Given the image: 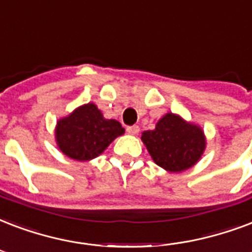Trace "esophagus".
Listing matches in <instances>:
<instances>
[{
  "label": "esophagus",
  "instance_id": "obj_1",
  "mask_svg": "<svg viewBox=\"0 0 252 252\" xmlns=\"http://www.w3.org/2000/svg\"><path fill=\"white\" fill-rule=\"evenodd\" d=\"M126 132L130 134H137L140 132V128L139 126H126Z\"/></svg>",
  "mask_w": 252,
  "mask_h": 252
}]
</instances>
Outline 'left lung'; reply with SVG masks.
<instances>
[{
    "instance_id": "8db88e82",
    "label": "left lung",
    "mask_w": 252,
    "mask_h": 252,
    "mask_svg": "<svg viewBox=\"0 0 252 252\" xmlns=\"http://www.w3.org/2000/svg\"><path fill=\"white\" fill-rule=\"evenodd\" d=\"M141 140L153 161L174 173L191 168L201 158L206 145L199 126L173 113H166L156 124V129L145 130Z\"/></svg>"
}]
</instances>
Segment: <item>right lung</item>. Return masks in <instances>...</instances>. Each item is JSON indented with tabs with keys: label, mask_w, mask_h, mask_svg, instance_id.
<instances>
[{
	"label": "right lung",
	"mask_w": 252,
	"mask_h": 252,
	"mask_svg": "<svg viewBox=\"0 0 252 252\" xmlns=\"http://www.w3.org/2000/svg\"><path fill=\"white\" fill-rule=\"evenodd\" d=\"M123 133L124 128L120 123L104 119L97 107L90 103L58 122L55 139L66 156L78 161H88L103 153Z\"/></svg>",
	"instance_id": "add662e5"
}]
</instances>
